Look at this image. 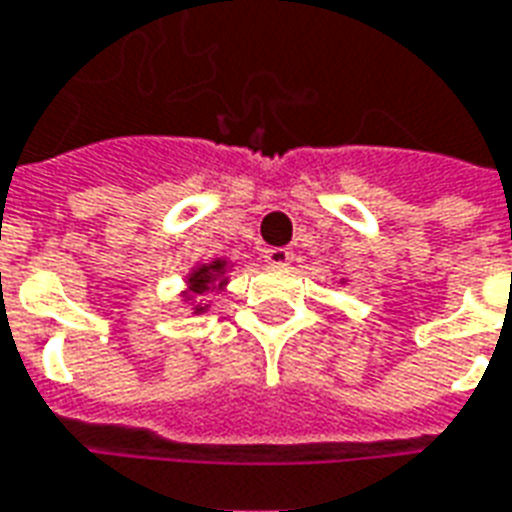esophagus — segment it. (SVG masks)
Returning <instances> with one entry per match:
<instances>
[{"mask_svg": "<svg viewBox=\"0 0 512 512\" xmlns=\"http://www.w3.org/2000/svg\"><path fill=\"white\" fill-rule=\"evenodd\" d=\"M264 259L272 267H288L291 259H294V251H288V248H270V251L264 253Z\"/></svg>", "mask_w": 512, "mask_h": 512, "instance_id": "obj_1", "label": "esophagus"}]
</instances>
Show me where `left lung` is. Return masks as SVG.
Wrapping results in <instances>:
<instances>
[{"label": "left lung", "mask_w": 512, "mask_h": 512, "mask_svg": "<svg viewBox=\"0 0 512 512\" xmlns=\"http://www.w3.org/2000/svg\"><path fill=\"white\" fill-rule=\"evenodd\" d=\"M340 283H343V286H345V283H348V278H340Z\"/></svg>", "instance_id": "left-lung-1"}]
</instances>
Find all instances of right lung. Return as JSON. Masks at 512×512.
I'll return each instance as SVG.
<instances>
[{"instance_id": "1", "label": "right lung", "mask_w": 512, "mask_h": 512, "mask_svg": "<svg viewBox=\"0 0 512 512\" xmlns=\"http://www.w3.org/2000/svg\"><path fill=\"white\" fill-rule=\"evenodd\" d=\"M234 261L229 259H213L205 261V264H197L186 272L183 278V291L178 294V299L186 307H191V315H202L210 310V299L215 294H221L229 280H232Z\"/></svg>"}]
</instances>
